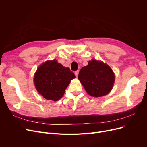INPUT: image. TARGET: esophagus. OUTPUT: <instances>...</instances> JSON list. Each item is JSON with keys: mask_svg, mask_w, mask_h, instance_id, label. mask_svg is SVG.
<instances>
[{"mask_svg": "<svg viewBox=\"0 0 147 147\" xmlns=\"http://www.w3.org/2000/svg\"><path fill=\"white\" fill-rule=\"evenodd\" d=\"M78 73H79V70L75 71V76L77 77V76H78Z\"/></svg>", "mask_w": 147, "mask_h": 147, "instance_id": "34e87169", "label": "esophagus"}]
</instances>
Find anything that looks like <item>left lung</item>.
Masks as SVG:
<instances>
[{"label":"left lung","mask_w":147,"mask_h":147,"mask_svg":"<svg viewBox=\"0 0 147 147\" xmlns=\"http://www.w3.org/2000/svg\"><path fill=\"white\" fill-rule=\"evenodd\" d=\"M78 78L88 94L98 97L109 93L115 81V75L110 67L95 59L82 68Z\"/></svg>","instance_id":"obj_1"}]
</instances>
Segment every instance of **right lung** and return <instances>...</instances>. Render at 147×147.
<instances>
[{
	"instance_id": "add662e5",
	"label": "right lung",
	"mask_w": 147,
	"mask_h": 147,
	"mask_svg": "<svg viewBox=\"0 0 147 147\" xmlns=\"http://www.w3.org/2000/svg\"><path fill=\"white\" fill-rule=\"evenodd\" d=\"M75 75L68 67L56 60L47 61L38 68L34 83L39 94L47 100L57 101L63 96L65 89Z\"/></svg>"
}]
</instances>
